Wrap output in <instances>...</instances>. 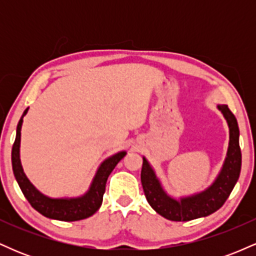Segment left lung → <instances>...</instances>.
Listing matches in <instances>:
<instances>
[{
    "instance_id": "left-lung-1",
    "label": "left lung",
    "mask_w": 256,
    "mask_h": 256,
    "mask_svg": "<svg viewBox=\"0 0 256 256\" xmlns=\"http://www.w3.org/2000/svg\"><path fill=\"white\" fill-rule=\"evenodd\" d=\"M228 126V146L219 174L204 192L176 198L167 194L146 156L140 172V182L146 201L155 212L172 222H189L204 218L218 210L240 178L242 154L240 148V128L237 120L226 104H216Z\"/></svg>"
}]
</instances>
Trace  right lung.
<instances>
[{
  "instance_id": "add662e5",
  "label": "right lung",
  "mask_w": 256,
  "mask_h": 256,
  "mask_svg": "<svg viewBox=\"0 0 256 256\" xmlns=\"http://www.w3.org/2000/svg\"><path fill=\"white\" fill-rule=\"evenodd\" d=\"M28 110V108H26L18 122L16 140L12 148L13 173L22 194L37 212L49 219L61 220V222H77V220L89 218L101 207L108 176L113 171L114 167L118 165L119 161L125 156L126 152H119L102 161L94 176L89 189L83 195L77 196V198H50V196L44 195L31 183L30 179L26 177L22 161H20L22 126Z\"/></svg>"
}]
</instances>
